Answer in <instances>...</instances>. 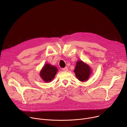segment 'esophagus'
Returning <instances> with one entry per match:
<instances>
[{
	"instance_id": "1",
	"label": "esophagus",
	"mask_w": 127,
	"mask_h": 127,
	"mask_svg": "<svg viewBox=\"0 0 127 127\" xmlns=\"http://www.w3.org/2000/svg\"><path fill=\"white\" fill-rule=\"evenodd\" d=\"M63 71H68V67H65V68H63L62 69Z\"/></svg>"
}]
</instances>
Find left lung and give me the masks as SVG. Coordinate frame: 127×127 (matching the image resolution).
I'll list each match as a JSON object with an SVG mask.
<instances>
[{
  "label": "left lung",
  "instance_id": "obj_1",
  "mask_svg": "<svg viewBox=\"0 0 127 127\" xmlns=\"http://www.w3.org/2000/svg\"><path fill=\"white\" fill-rule=\"evenodd\" d=\"M74 72L79 80L83 82L88 80L90 76L91 70L88 65L82 61H79L76 64Z\"/></svg>",
  "mask_w": 127,
  "mask_h": 127
}]
</instances>
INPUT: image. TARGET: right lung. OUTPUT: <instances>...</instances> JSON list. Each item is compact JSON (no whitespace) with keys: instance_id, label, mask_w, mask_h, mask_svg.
<instances>
[{"instance_id":"add662e5","label":"right lung","mask_w":127,"mask_h":127,"mask_svg":"<svg viewBox=\"0 0 127 127\" xmlns=\"http://www.w3.org/2000/svg\"><path fill=\"white\" fill-rule=\"evenodd\" d=\"M57 71L58 69L55 66L47 64L44 65L40 72V76L45 82H50L55 77Z\"/></svg>"}]
</instances>
